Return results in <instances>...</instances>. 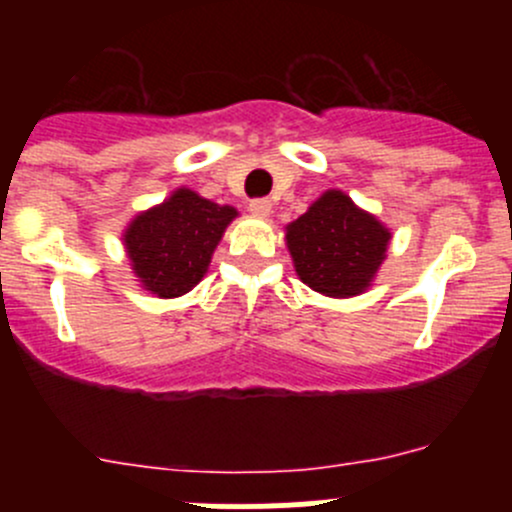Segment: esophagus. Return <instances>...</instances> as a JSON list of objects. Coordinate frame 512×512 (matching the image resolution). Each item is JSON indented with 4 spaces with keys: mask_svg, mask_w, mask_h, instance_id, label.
<instances>
[{
    "mask_svg": "<svg viewBox=\"0 0 512 512\" xmlns=\"http://www.w3.org/2000/svg\"><path fill=\"white\" fill-rule=\"evenodd\" d=\"M250 213L257 215V218H267L272 213V200L267 198H257L250 203Z\"/></svg>",
    "mask_w": 512,
    "mask_h": 512,
    "instance_id": "34e87169",
    "label": "esophagus"
}]
</instances>
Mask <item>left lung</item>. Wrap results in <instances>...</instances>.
Listing matches in <instances>:
<instances>
[{"label": "left lung", "instance_id": "obj_1", "mask_svg": "<svg viewBox=\"0 0 512 512\" xmlns=\"http://www.w3.org/2000/svg\"><path fill=\"white\" fill-rule=\"evenodd\" d=\"M285 240L304 285L327 297H354L374 282L391 232L342 190H327L287 225Z\"/></svg>", "mask_w": 512, "mask_h": 512}]
</instances>
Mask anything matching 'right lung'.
I'll list each match as a JSON object with an SVG mask.
<instances>
[{
    "mask_svg": "<svg viewBox=\"0 0 512 512\" xmlns=\"http://www.w3.org/2000/svg\"><path fill=\"white\" fill-rule=\"evenodd\" d=\"M237 218L230 205L178 188L156 208L138 213L123 232L133 275L163 299L190 292L205 277L225 227Z\"/></svg>",
    "mask_w": 512,
    "mask_h": 512,
    "instance_id": "1",
    "label": "right lung"
}]
</instances>
